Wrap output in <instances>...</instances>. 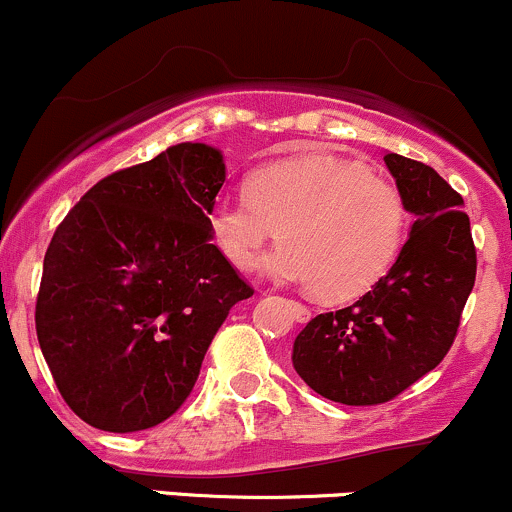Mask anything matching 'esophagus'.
Wrapping results in <instances>:
<instances>
[{"label":"esophagus","mask_w":512,"mask_h":512,"mask_svg":"<svg viewBox=\"0 0 512 512\" xmlns=\"http://www.w3.org/2000/svg\"><path fill=\"white\" fill-rule=\"evenodd\" d=\"M286 306H289L291 316H294L296 323H308V320H311V311H308V308L303 306V303H299V301H286Z\"/></svg>","instance_id":"esophagus-1"}]
</instances>
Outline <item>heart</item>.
I'll return each mask as SVG.
<instances>
[{"mask_svg":"<svg viewBox=\"0 0 512 512\" xmlns=\"http://www.w3.org/2000/svg\"><path fill=\"white\" fill-rule=\"evenodd\" d=\"M223 257L240 272L269 260L279 282L316 286L325 299H352L389 269L406 230V206L391 184L338 157H303L262 167L250 192L211 209Z\"/></svg>","mask_w":512,"mask_h":512,"instance_id":"1","label":"heart"}]
</instances>
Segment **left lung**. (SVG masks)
<instances>
[{
  "label": "left lung",
  "mask_w": 512,
  "mask_h": 512,
  "mask_svg": "<svg viewBox=\"0 0 512 512\" xmlns=\"http://www.w3.org/2000/svg\"><path fill=\"white\" fill-rule=\"evenodd\" d=\"M415 218L389 272L352 306L320 313L296 335V374L345 406L391 401L452 347L474 289L476 250L464 199L432 167L384 155Z\"/></svg>",
  "instance_id": "left-lung-1"
}]
</instances>
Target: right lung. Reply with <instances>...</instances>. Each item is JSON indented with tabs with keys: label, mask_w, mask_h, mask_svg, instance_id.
<instances>
[{
	"label": "right lung",
	"mask_w": 512,
	"mask_h": 512,
	"mask_svg": "<svg viewBox=\"0 0 512 512\" xmlns=\"http://www.w3.org/2000/svg\"><path fill=\"white\" fill-rule=\"evenodd\" d=\"M223 182L221 150L177 143L101 179L55 230L36 333L65 403L92 428L170 418L230 308L252 296L211 243Z\"/></svg>",
	"instance_id": "add662e5"
}]
</instances>
